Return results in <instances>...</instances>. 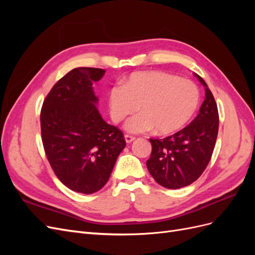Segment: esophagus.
<instances>
[{
  "mask_svg": "<svg viewBox=\"0 0 255 255\" xmlns=\"http://www.w3.org/2000/svg\"><path fill=\"white\" fill-rule=\"evenodd\" d=\"M125 139H126L127 143H130V142L135 140V137L134 136H130V135H126L125 136Z\"/></svg>",
  "mask_w": 255,
  "mask_h": 255,
  "instance_id": "34e87169",
  "label": "esophagus"
}]
</instances>
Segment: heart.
<instances>
[{
	"mask_svg": "<svg viewBox=\"0 0 255 255\" xmlns=\"http://www.w3.org/2000/svg\"><path fill=\"white\" fill-rule=\"evenodd\" d=\"M200 100L201 95L194 82L165 72L141 71L129 74L123 86H113L107 103L115 122L122 121L139 107L141 113L126 123L128 133L154 129L157 135H169L188 125L199 109Z\"/></svg>",
	"mask_w": 255,
	"mask_h": 255,
	"instance_id": "b5f03b06",
	"label": "heart"
}]
</instances>
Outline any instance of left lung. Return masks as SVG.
<instances>
[{
  "mask_svg": "<svg viewBox=\"0 0 255 255\" xmlns=\"http://www.w3.org/2000/svg\"><path fill=\"white\" fill-rule=\"evenodd\" d=\"M205 100L190 125L164 139H150L152 152L146 160L150 174L159 185L179 189L194 183L210 163L218 135L219 116L212 91L201 76Z\"/></svg>",
  "mask_w": 255,
  "mask_h": 255,
  "instance_id": "8db88e82",
  "label": "left lung"
}]
</instances>
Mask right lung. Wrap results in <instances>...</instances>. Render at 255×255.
Instances as JSON below:
<instances>
[{
  "label": "right lung",
  "instance_id": "add662e5",
  "mask_svg": "<svg viewBox=\"0 0 255 255\" xmlns=\"http://www.w3.org/2000/svg\"><path fill=\"white\" fill-rule=\"evenodd\" d=\"M104 73L97 68L73 69L54 85L40 114L42 143L53 171L65 186L86 195L107 183L126 146L123 133L97 109L92 85Z\"/></svg>",
  "mask_w": 255,
  "mask_h": 255
}]
</instances>
